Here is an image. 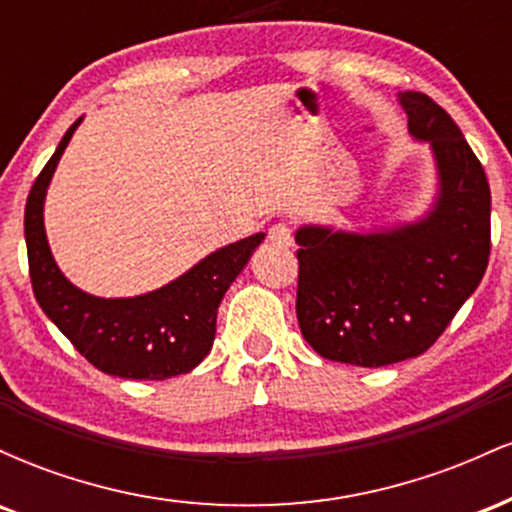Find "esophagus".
Returning a JSON list of instances; mask_svg holds the SVG:
<instances>
[{
    "mask_svg": "<svg viewBox=\"0 0 512 512\" xmlns=\"http://www.w3.org/2000/svg\"><path fill=\"white\" fill-rule=\"evenodd\" d=\"M269 240H272L274 245H284V248H289L293 243V231L286 223H274L272 228H269Z\"/></svg>",
    "mask_w": 512,
    "mask_h": 512,
    "instance_id": "esophagus-1",
    "label": "esophagus"
}]
</instances>
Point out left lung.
<instances>
[{
    "mask_svg": "<svg viewBox=\"0 0 512 512\" xmlns=\"http://www.w3.org/2000/svg\"><path fill=\"white\" fill-rule=\"evenodd\" d=\"M431 144L438 197L416 223L373 233L298 228L296 315L322 358L380 368L421 356L477 291L491 252V190L460 127L426 93H399Z\"/></svg>",
    "mask_w": 512,
    "mask_h": 512,
    "instance_id": "left-lung-1",
    "label": "left lung"
}]
</instances>
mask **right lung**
<instances>
[{"mask_svg":"<svg viewBox=\"0 0 512 512\" xmlns=\"http://www.w3.org/2000/svg\"><path fill=\"white\" fill-rule=\"evenodd\" d=\"M81 117L28 192L26 248L35 301L91 366L127 380H166L190 373L211 351L216 310L223 293L243 272L264 233L211 252L190 272L144 296L98 298L76 289L60 272L43 223L45 192Z\"/></svg>","mask_w":512,"mask_h":512,"instance_id":"1","label":"right lung"}]
</instances>
